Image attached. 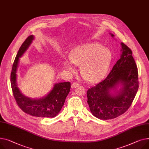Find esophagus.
I'll return each instance as SVG.
<instances>
[{"label": "esophagus", "instance_id": "obj_1", "mask_svg": "<svg viewBox=\"0 0 149 149\" xmlns=\"http://www.w3.org/2000/svg\"><path fill=\"white\" fill-rule=\"evenodd\" d=\"M79 86V84L77 83H73L72 84H71V88H76L78 86Z\"/></svg>", "mask_w": 149, "mask_h": 149}]
</instances>
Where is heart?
Masks as SVG:
<instances>
[{"label": "heart", "mask_w": 149, "mask_h": 149, "mask_svg": "<svg viewBox=\"0 0 149 149\" xmlns=\"http://www.w3.org/2000/svg\"><path fill=\"white\" fill-rule=\"evenodd\" d=\"M112 58V53L108 48L99 43H87L74 48L69 55L71 62L65 61L63 65L70 72H75L71 63L80 66V72L84 80L96 83L106 75Z\"/></svg>", "instance_id": "1"}]
</instances>
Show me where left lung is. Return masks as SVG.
<instances>
[{"label": "left lung", "mask_w": 149, "mask_h": 149, "mask_svg": "<svg viewBox=\"0 0 149 149\" xmlns=\"http://www.w3.org/2000/svg\"><path fill=\"white\" fill-rule=\"evenodd\" d=\"M120 45V58L110 74L87 92L92 114L101 120L112 119L126 112L138 89V69L132 52L123 42Z\"/></svg>", "instance_id": "obj_1"}]
</instances>
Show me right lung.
Segmentation results:
<instances>
[{
  "label": "right lung",
  "instance_id": "add662e5",
  "mask_svg": "<svg viewBox=\"0 0 149 149\" xmlns=\"http://www.w3.org/2000/svg\"><path fill=\"white\" fill-rule=\"evenodd\" d=\"M33 35L29 36L19 48L15 58L11 74V84L15 101L26 113L38 117L53 118L60 113L66 97L71 88V83H55L46 95L39 98H31L24 95L17 85V69L21 58L34 40Z\"/></svg>",
  "mask_w": 149,
  "mask_h": 149
}]
</instances>
